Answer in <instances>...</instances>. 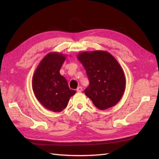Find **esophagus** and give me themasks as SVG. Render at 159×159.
<instances>
[{
	"label": "esophagus",
	"instance_id": "34e87169",
	"mask_svg": "<svg viewBox=\"0 0 159 159\" xmlns=\"http://www.w3.org/2000/svg\"><path fill=\"white\" fill-rule=\"evenodd\" d=\"M82 91H83L82 87H78V88L76 89V92H81Z\"/></svg>",
	"mask_w": 159,
	"mask_h": 159
}]
</instances>
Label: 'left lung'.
I'll return each instance as SVG.
<instances>
[{"label": "left lung", "mask_w": 159, "mask_h": 159, "mask_svg": "<svg viewBox=\"0 0 159 159\" xmlns=\"http://www.w3.org/2000/svg\"><path fill=\"white\" fill-rule=\"evenodd\" d=\"M89 80L85 95L98 109L105 110L120 102L126 89L124 70L107 51H84L77 55Z\"/></svg>", "instance_id": "obj_1"}]
</instances>
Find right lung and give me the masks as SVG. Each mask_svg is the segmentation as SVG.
Returning a JSON list of instances; mask_svg holds the SVG:
<instances>
[{"mask_svg": "<svg viewBox=\"0 0 159 159\" xmlns=\"http://www.w3.org/2000/svg\"><path fill=\"white\" fill-rule=\"evenodd\" d=\"M67 55L51 52L43 57L33 74L32 87L36 98L46 109L61 112L76 92L69 88L59 70Z\"/></svg>", "mask_w": 159, "mask_h": 159, "instance_id": "1", "label": "right lung"}]
</instances>
